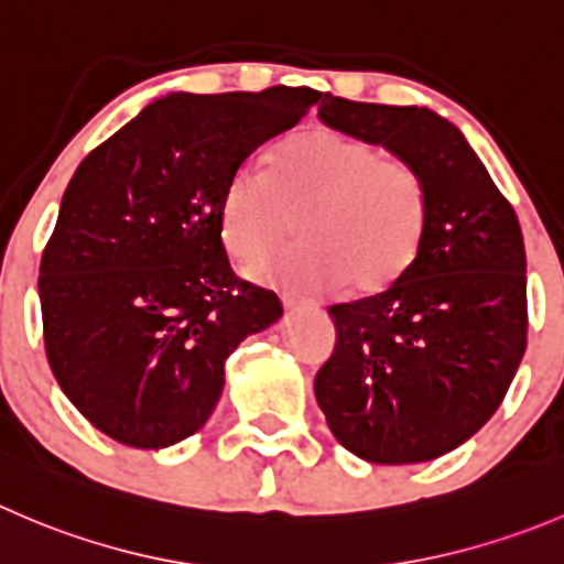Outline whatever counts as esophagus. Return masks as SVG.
I'll list each match as a JSON object with an SVG mask.
<instances>
[{"label": "esophagus", "instance_id": "34e87169", "mask_svg": "<svg viewBox=\"0 0 564 564\" xmlns=\"http://www.w3.org/2000/svg\"><path fill=\"white\" fill-rule=\"evenodd\" d=\"M283 308L294 314V311H319V305L311 303V300L294 297V294H283Z\"/></svg>", "mask_w": 564, "mask_h": 564}]
</instances>
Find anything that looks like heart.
<instances>
[{"label": "heart", "instance_id": "b5f03b06", "mask_svg": "<svg viewBox=\"0 0 564 564\" xmlns=\"http://www.w3.org/2000/svg\"><path fill=\"white\" fill-rule=\"evenodd\" d=\"M292 217L308 242L253 275L305 292L349 278L355 292H380L419 253L427 193L408 162L358 137L314 129L283 143L272 167L234 173L220 206L223 242L239 261L259 264L292 237Z\"/></svg>", "mask_w": 564, "mask_h": 564}]
</instances>
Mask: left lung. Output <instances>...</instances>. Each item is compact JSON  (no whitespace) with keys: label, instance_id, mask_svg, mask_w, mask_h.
Segmentation results:
<instances>
[{"label":"left lung","instance_id":"1","mask_svg":"<svg viewBox=\"0 0 564 564\" xmlns=\"http://www.w3.org/2000/svg\"><path fill=\"white\" fill-rule=\"evenodd\" d=\"M319 118L408 162L427 226L386 292L327 308L336 349L316 371V402L360 460H435L485 427L527 352L521 226L463 131L433 109L325 96Z\"/></svg>","mask_w":564,"mask_h":564}]
</instances>
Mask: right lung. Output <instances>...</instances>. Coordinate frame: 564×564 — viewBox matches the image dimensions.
Segmentation results:
<instances>
[{"mask_svg": "<svg viewBox=\"0 0 564 564\" xmlns=\"http://www.w3.org/2000/svg\"><path fill=\"white\" fill-rule=\"evenodd\" d=\"M319 96L171 93L76 167L41 259L43 344L65 397L118 444L198 433L228 355L281 319L275 292L234 275L220 206L234 173Z\"/></svg>", "mask_w": 564, "mask_h": 564, "instance_id": "obj_1", "label": "right lung"}]
</instances>
